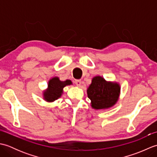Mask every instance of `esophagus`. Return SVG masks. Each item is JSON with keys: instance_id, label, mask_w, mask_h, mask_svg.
<instances>
[{"instance_id": "34e87169", "label": "esophagus", "mask_w": 157, "mask_h": 157, "mask_svg": "<svg viewBox=\"0 0 157 157\" xmlns=\"http://www.w3.org/2000/svg\"><path fill=\"white\" fill-rule=\"evenodd\" d=\"M74 83H75L76 86H80L81 84H82V81L80 80V79H75Z\"/></svg>"}]
</instances>
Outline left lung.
<instances>
[{"label": "left lung", "mask_w": 157, "mask_h": 157, "mask_svg": "<svg viewBox=\"0 0 157 157\" xmlns=\"http://www.w3.org/2000/svg\"><path fill=\"white\" fill-rule=\"evenodd\" d=\"M91 106L94 109H106L117 102L120 86L117 82H107L101 76H96L87 90Z\"/></svg>", "instance_id": "8db88e82"}]
</instances>
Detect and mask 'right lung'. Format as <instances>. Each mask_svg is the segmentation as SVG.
Returning a JSON list of instances; mask_svg holds the SVG:
<instances>
[{
  "mask_svg": "<svg viewBox=\"0 0 157 157\" xmlns=\"http://www.w3.org/2000/svg\"><path fill=\"white\" fill-rule=\"evenodd\" d=\"M72 84L71 80L61 81L58 77H55L48 82V88L43 93V97L46 101L53 102L61 97L63 93V88L66 86Z\"/></svg>",
  "mask_w": 157,
  "mask_h": 157,
  "instance_id": "1",
  "label": "right lung"
}]
</instances>
